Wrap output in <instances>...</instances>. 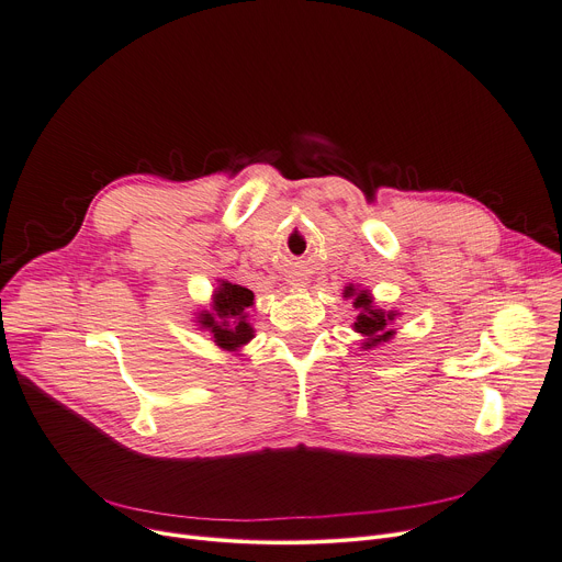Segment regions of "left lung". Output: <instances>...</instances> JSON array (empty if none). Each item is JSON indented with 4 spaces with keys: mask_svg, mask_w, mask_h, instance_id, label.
<instances>
[{
    "mask_svg": "<svg viewBox=\"0 0 562 562\" xmlns=\"http://www.w3.org/2000/svg\"><path fill=\"white\" fill-rule=\"evenodd\" d=\"M345 297H353V307L359 310V316H356V323H353V331L366 338L363 349H372L381 342H387L394 336L392 323L396 321L398 314L379 310L368 289H356L353 284H349L345 286Z\"/></svg>",
    "mask_w": 562,
    "mask_h": 562,
    "instance_id": "obj_1",
    "label": "left lung"
}]
</instances>
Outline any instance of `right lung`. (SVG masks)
<instances>
[{"instance_id": "1", "label": "right lung", "mask_w": 562, "mask_h": 562, "mask_svg": "<svg viewBox=\"0 0 562 562\" xmlns=\"http://www.w3.org/2000/svg\"><path fill=\"white\" fill-rule=\"evenodd\" d=\"M255 304L250 289L220 280V286L213 295L211 312L199 314V327L211 331L213 340L226 349L235 351L244 347L255 334L248 323V310Z\"/></svg>"}]
</instances>
